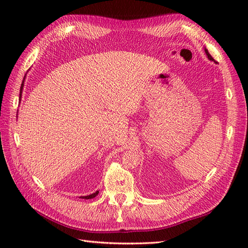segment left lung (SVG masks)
I'll return each instance as SVG.
<instances>
[{
  "label": "left lung",
  "mask_w": 248,
  "mask_h": 248,
  "mask_svg": "<svg viewBox=\"0 0 248 248\" xmlns=\"http://www.w3.org/2000/svg\"><path fill=\"white\" fill-rule=\"evenodd\" d=\"M205 52H206V55H207V57H208V59H209V60H211V61H214V59L212 58V56H211V55L209 54V51H208V49H207V48H205ZM214 62H215V61H214Z\"/></svg>",
  "instance_id": "left-lung-1"
}]
</instances>
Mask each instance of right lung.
<instances>
[{
	"label": "right lung",
	"mask_w": 248,
	"mask_h": 248,
	"mask_svg": "<svg viewBox=\"0 0 248 248\" xmlns=\"http://www.w3.org/2000/svg\"><path fill=\"white\" fill-rule=\"evenodd\" d=\"M22 87H24V80H22V84H21V86H20V94H19V96L21 97V93H22ZM98 192L99 191H96V192H94V193H92V194H90V196H86V197H81V199H86V200H89V199H93V198H95L97 194H98Z\"/></svg>",
	"instance_id": "add662e5"
}]
</instances>
